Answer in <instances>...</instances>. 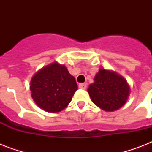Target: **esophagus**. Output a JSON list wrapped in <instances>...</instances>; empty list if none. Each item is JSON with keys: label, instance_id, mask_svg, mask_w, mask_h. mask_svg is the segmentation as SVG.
<instances>
[{"label": "esophagus", "instance_id": "obj_1", "mask_svg": "<svg viewBox=\"0 0 152 152\" xmlns=\"http://www.w3.org/2000/svg\"><path fill=\"white\" fill-rule=\"evenodd\" d=\"M79 88H81V89H86L87 88V83H80L79 84Z\"/></svg>", "mask_w": 152, "mask_h": 152}]
</instances>
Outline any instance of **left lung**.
I'll list each match as a JSON object with an SVG mask.
<instances>
[{
	"label": "left lung",
	"mask_w": 152,
	"mask_h": 152,
	"mask_svg": "<svg viewBox=\"0 0 152 152\" xmlns=\"http://www.w3.org/2000/svg\"><path fill=\"white\" fill-rule=\"evenodd\" d=\"M88 92L93 103L106 112L122 107L130 94V87L123 76L115 72L100 69L89 85Z\"/></svg>",
	"instance_id": "1"
}]
</instances>
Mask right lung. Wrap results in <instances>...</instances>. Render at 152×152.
I'll return each instance as SVG.
<instances>
[{
    "label": "right lung",
    "mask_w": 152,
    "mask_h": 152,
    "mask_svg": "<svg viewBox=\"0 0 152 152\" xmlns=\"http://www.w3.org/2000/svg\"><path fill=\"white\" fill-rule=\"evenodd\" d=\"M77 89L75 78L64 64L57 61L39 69L30 83L34 102L39 108L50 113L63 110Z\"/></svg>",
    "instance_id": "obj_1"
}]
</instances>
